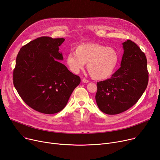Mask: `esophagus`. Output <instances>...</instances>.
Masks as SVG:
<instances>
[{
    "label": "esophagus",
    "mask_w": 160,
    "mask_h": 160,
    "mask_svg": "<svg viewBox=\"0 0 160 160\" xmlns=\"http://www.w3.org/2000/svg\"><path fill=\"white\" fill-rule=\"evenodd\" d=\"M82 82H83V83H88V82H89V80H87L86 78H83V79H82Z\"/></svg>",
    "instance_id": "obj_1"
}]
</instances>
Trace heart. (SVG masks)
Segmentation results:
<instances>
[{
  "label": "heart",
  "mask_w": 160,
  "mask_h": 160,
  "mask_svg": "<svg viewBox=\"0 0 160 160\" xmlns=\"http://www.w3.org/2000/svg\"><path fill=\"white\" fill-rule=\"evenodd\" d=\"M119 54L113 48L98 43H85L78 45L74 52L67 56L66 62L74 73L83 69L85 64L91 77L101 80L110 78L119 62Z\"/></svg>",
  "instance_id": "heart-1"
}]
</instances>
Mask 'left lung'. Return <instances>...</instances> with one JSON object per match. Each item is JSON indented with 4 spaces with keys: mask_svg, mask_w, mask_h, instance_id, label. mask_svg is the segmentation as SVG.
Segmentation results:
<instances>
[{
    "mask_svg": "<svg viewBox=\"0 0 160 160\" xmlns=\"http://www.w3.org/2000/svg\"><path fill=\"white\" fill-rule=\"evenodd\" d=\"M122 45L120 68L111 78L97 82V104L100 111L108 115L121 113L136 104L148 85L145 53L131 40L127 39Z\"/></svg>",
    "mask_w": 160,
    "mask_h": 160,
    "instance_id": "obj_1",
    "label": "left lung"
}]
</instances>
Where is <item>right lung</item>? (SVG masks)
I'll return each mask as SVG.
<instances>
[{
    "label": "right lung",
    "instance_id": "add662e5",
    "mask_svg": "<svg viewBox=\"0 0 160 160\" xmlns=\"http://www.w3.org/2000/svg\"><path fill=\"white\" fill-rule=\"evenodd\" d=\"M63 38L40 37L19 50L13 72V85L23 101L42 113L53 114L65 107L80 78L60 62Z\"/></svg>",
    "mask_w": 160,
    "mask_h": 160
}]
</instances>
